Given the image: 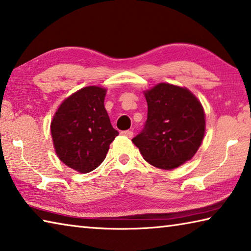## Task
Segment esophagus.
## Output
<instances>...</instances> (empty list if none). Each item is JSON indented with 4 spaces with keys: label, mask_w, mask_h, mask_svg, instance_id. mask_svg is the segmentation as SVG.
Returning a JSON list of instances; mask_svg holds the SVG:
<instances>
[{
    "label": "esophagus",
    "mask_w": 251,
    "mask_h": 251,
    "mask_svg": "<svg viewBox=\"0 0 251 251\" xmlns=\"http://www.w3.org/2000/svg\"><path fill=\"white\" fill-rule=\"evenodd\" d=\"M121 134L123 136H126V137H128V138H131V137H133V135H134V133L131 130H123Z\"/></svg>",
    "instance_id": "obj_1"
}]
</instances>
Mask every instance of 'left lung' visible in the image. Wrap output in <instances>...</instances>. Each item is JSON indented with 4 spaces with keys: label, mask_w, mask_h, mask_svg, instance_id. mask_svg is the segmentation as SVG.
I'll use <instances>...</instances> for the list:
<instances>
[{
    "label": "left lung",
    "mask_w": 251,
    "mask_h": 251,
    "mask_svg": "<svg viewBox=\"0 0 251 251\" xmlns=\"http://www.w3.org/2000/svg\"><path fill=\"white\" fill-rule=\"evenodd\" d=\"M144 129L133 143L146 161L163 170L183 165L197 153L205 134L201 102L186 88L159 83L145 92Z\"/></svg>",
    "instance_id": "left-lung-1"
}]
</instances>
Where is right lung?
Returning <instances> with one entry per match:
<instances>
[{
	"mask_svg": "<svg viewBox=\"0 0 251 251\" xmlns=\"http://www.w3.org/2000/svg\"><path fill=\"white\" fill-rule=\"evenodd\" d=\"M106 90L85 86L61 103L50 125L59 159L71 169L91 172L101 165L118 135L104 107Z\"/></svg>",
	"mask_w": 251,
	"mask_h": 251,
	"instance_id": "add662e5",
	"label": "right lung"
}]
</instances>
